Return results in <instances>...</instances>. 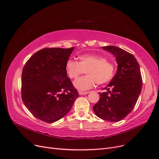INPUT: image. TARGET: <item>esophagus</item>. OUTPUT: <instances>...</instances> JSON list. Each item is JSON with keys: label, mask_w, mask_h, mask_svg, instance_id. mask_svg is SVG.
I'll use <instances>...</instances> for the list:
<instances>
[{"label": "esophagus", "mask_w": 159, "mask_h": 159, "mask_svg": "<svg viewBox=\"0 0 159 159\" xmlns=\"http://www.w3.org/2000/svg\"><path fill=\"white\" fill-rule=\"evenodd\" d=\"M79 94L80 95H86V94H87V93H89V92H81V91H80L79 92Z\"/></svg>", "instance_id": "1"}]
</instances>
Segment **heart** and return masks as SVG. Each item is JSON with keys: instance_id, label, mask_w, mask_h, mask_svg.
I'll list each match as a JSON object with an SVG mask.
<instances>
[{"instance_id": "1", "label": "heart", "mask_w": 159, "mask_h": 159, "mask_svg": "<svg viewBox=\"0 0 159 159\" xmlns=\"http://www.w3.org/2000/svg\"><path fill=\"white\" fill-rule=\"evenodd\" d=\"M80 61L69 59L66 70L71 79L77 78L87 72L86 75L77 79L74 86L80 90L91 89L96 83L105 84L111 80L116 73V66L107 57L99 54H85L79 57Z\"/></svg>"}]
</instances>
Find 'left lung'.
I'll list each match as a JSON object with an SVG mask.
<instances>
[{"instance_id": "1", "label": "left lung", "mask_w": 159, "mask_h": 159, "mask_svg": "<svg viewBox=\"0 0 159 159\" xmlns=\"http://www.w3.org/2000/svg\"><path fill=\"white\" fill-rule=\"evenodd\" d=\"M116 58L118 70L113 79L100 93L93 110L99 118L119 121L133 110L141 93L142 78L140 66L132 54L115 46L102 47Z\"/></svg>"}]
</instances>
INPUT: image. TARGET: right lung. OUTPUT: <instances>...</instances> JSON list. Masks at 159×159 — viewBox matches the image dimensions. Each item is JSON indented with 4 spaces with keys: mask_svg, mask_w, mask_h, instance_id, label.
I'll list each match as a JSON object with an SVG mask.
<instances>
[{
    "mask_svg": "<svg viewBox=\"0 0 159 159\" xmlns=\"http://www.w3.org/2000/svg\"><path fill=\"white\" fill-rule=\"evenodd\" d=\"M73 49L44 48L34 54L23 67L22 100L41 121L53 123L62 118L79 97L66 70Z\"/></svg>",
    "mask_w": 159,
    "mask_h": 159,
    "instance_id": "right-lung-1",
    "label": "right lung"
}]
</instances>
